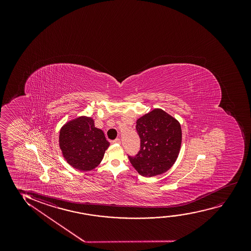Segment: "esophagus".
<instances>
[{
    "instance_id": "34e87169",
    "label": "esophagus",
    "mask_w": 251,
    "mask_h": 251,
    "mask_svg": "<svg viewBox=\"0 0 251 251\" xmlns=\"http://www.w3.org/2000/svg\"><path fill=\"white\" fill-rule=\"evenodd\" d=\"M112 143H113V144H121V140L120 139H116V140H114V141H112Z\"/></svg>"
}]
</instances>
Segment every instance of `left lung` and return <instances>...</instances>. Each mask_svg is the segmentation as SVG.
Segmentation results:
<instances>
[{
	"label": "left lung",
	"instance_id": "left-lung-1",
	"mask_svg": "<svg viewBox=\"0 0 251 251\" xmlns=\"http://www.w3.org/2000/svg\"><path fill=\"white\" fill-rule=\"evenodd\" d=\"M136 130L141 150L129 161L140 175L151 177L171 169L178 157L182 128L178 121L161 109H154L138 118Z\"/></svg>",
	"mask_w": 251,
	"mask_h": 251
}]
</instances>
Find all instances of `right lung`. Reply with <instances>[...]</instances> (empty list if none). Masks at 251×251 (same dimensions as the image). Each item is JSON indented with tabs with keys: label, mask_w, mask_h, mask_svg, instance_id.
Wrapping results in <instances>:
<instances>
[{
	"label": "right lung",
	"mask_w": 251,
	"mask_h": 251,
	"mask_svg": "<svg viewBox=\"0 0 251 251\" xmlns=\"http://www.w3.org/2000/svg\"><path fill=\"white\" fill-rule=\"evenodd\" d=\"M110 142L97 128L92 117L81 116L67 122L60 129L59 147L68 164L82 172L96 168Z\"/></svg>",
	"instance_id": "add662e5"
}]
</instances>
